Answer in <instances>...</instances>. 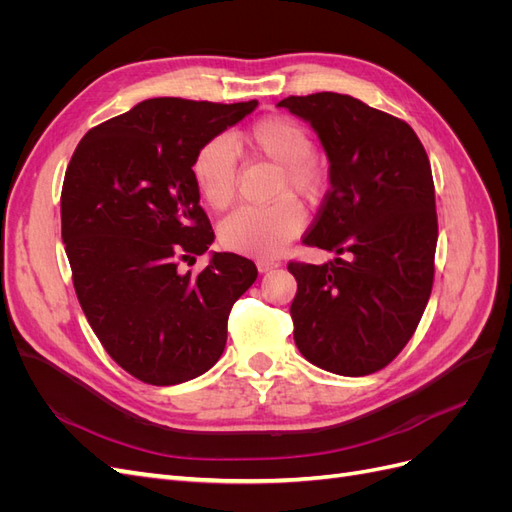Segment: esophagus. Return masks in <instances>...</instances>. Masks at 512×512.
<instances>
[{
  "label": "esophagus",
  "mask_w": 512,
  "mask_h": 512,
  "mask_svg": "<svg viewBox=\"0 0 512 512\" xmlns=\"http://www.w3.org/2000/svg\"><path fill=\"white\" fill-rule=\"evenodd\" d=\"M256 267H258L260 273H269V271L277 269L280 265H277V262H273V260H256Z\"/></svg>",
  "instance_id": "1"
}]
</instances>
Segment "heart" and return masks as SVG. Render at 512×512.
Masks as SVG:
<instances>
[{
  "label": "heart",
  "instance_id": "1",
  "mask_svg": "<svg viewBox=\"0 0 512 512\" xmlns=\"http://www.w3.org/2000/svg\"><path fill=\"white\" fill-rule=\"evenodd\" d=\"M243 143L254 156L280 166L277 196L316 198L322 173L314 158L312 136L288 117H267L243 132ZM198 192L213 209H226L237 194V151L228 136H215L194 160ZM303 228V213L290 198L271 207H241L220 226V239L232 252L275 256Z\"/></svg>",
  "mask_w": 512,
  "mask_h": 512
}]
</instances>
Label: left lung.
I'll list each match as a JSON object with an SVG mask.
<instances>
[{
	"mask_svg": "<svg viewBox=\"0 0 512 512\" xmlns=\"http://www.w3.org/2000/svg\"><path fill=\"white\" fill-rule=\"evenodd\" d=\"M277 106L309 123L327 153L331 190L303 243L337 256L288 265L294 344L331 374H374L404 350L431 294L438 218L427 153L406 121L346 94Z\"/></svg>",
	"mask_w": 512,
	"mask_h": 512,
	"instance_id": "8db88e82",
	"label": "left lung"
}]
</instances>
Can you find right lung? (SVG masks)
<instances>
[{
  "label": "right lung",
  "mask_w": 512,
  "mask_h": 512,
  "mask_svg": "<svg viewBox=\"0 0 512 512\" xmlns=\"http://www.w3.org/2000/svg\"><path fill=\"white\" fill-rule=\"evenodd\" d=\"M258 106L151 98L89 130L61 190V239L83 312L113 361L156 386L188 382L224 352L230 307L256 265L211 252L192 275L179 260L215 235L194 160Z\"/></svg>",
  "instance_id": "obj_1"
}]
</instances>
